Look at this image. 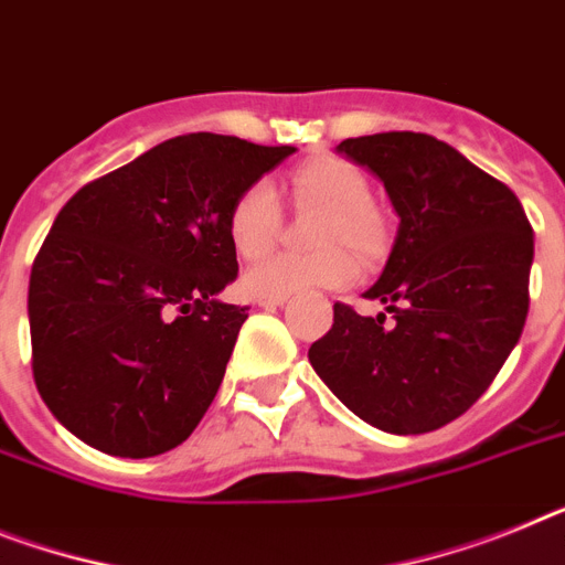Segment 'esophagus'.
I'll return each instance as SVG.
<instances>
[{"instance_id": "esophagus-1", "label": "esophagus", "mask_w": 565, "mask_h": 565, "mask_svg": "<svg viewBox=\"0 0 565 565\" xmlns=\"http://www.w3.org/2000/svg\"><path fill=\"white\" fill-rule=\"evenodd\" d=\"M257 302L263 308H277V306H282V302H286V297H259Z\"/></svg>"}]
</instances>
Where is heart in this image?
Listing matches in <instances>:
<instances>
[{
	"label": "heart",
	"instance_id": "1",
	"mask_svg": "<svg viewBox=\"0 0 565 565\" xmlns=\"http://www.w3.org/2000/svg\"><path fill=\"white\" fill-rule=\"evenodd\" d=\"M288 191L297 209H317V254L297 257L279 254L248 268L245 291L254 297H291L317 288L349 286L360 259H377L385 250V220L371 205V185L365 173L340 157H320L302 162L288 177ZM228 239L243 259H259L271 250L279 231V200L271 182L257 180L234 196L228 209ZM345 247L350 249L344 250Z\"/></svg>",
	"mask_w": 565,
	"mask_h": 565
}]
</instances>
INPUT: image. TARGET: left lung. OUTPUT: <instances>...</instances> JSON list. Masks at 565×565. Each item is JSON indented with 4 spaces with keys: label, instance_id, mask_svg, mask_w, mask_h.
Masks as SVG:
<instances>
[{
    "label": "left lung",
    "instance_id": "8db88e82",
    "mask_svg": "<svg viewBox=\"0 0 565 565\" xmlns=\"http://www.w3.org/2000/svg\"><path fill=\"white\" fill-rule=\"evenodd\" d=\"M337 151L377 173L399 228L363 294L383 315L334 302L308 360L360 420L434 431L475 406L523 334L532 225L512 188L428 134L342 139Z\"/></svg>",
    "mask_w": 565,
    "mask_h": 565
}]
</instances>
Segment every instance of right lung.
<instances>
[{
  "instance_id": "obj_1",
  "label": "right lung",
  "mask_w": 565,
  "mask_h": 565,
  "mask_svg": "<svg viewBox=\"0 0 565 565\" xmlns=\"http://www.w3.org/2000/svg\"><path fill=\"white\" fill-rule=\"evenodd\" d=\"M294 151L185 134L65 202L33 259L28 320L36 388L82 443L139 460L191 437L248 320L216 300L236 279L231 202Z\"/></svg>"
}]
</instances>
